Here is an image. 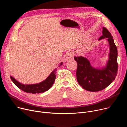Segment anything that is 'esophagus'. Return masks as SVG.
Returning a JSON list of instances; mask_svg holds the SVG:
<instances>
[{"instance_id":"34e87169","label":"esophagus","mask_w":127,"mask_h":127,"mask_svg":"<svg viewBox=\"0 0 127 127\" xmlns=\"http://www.w3.org/2000/svg\"><path fill=\"white\" fill-rule=\"evenodd\" d=\"M74 53L72 52H68V53H66V58L67 60H69L70 59H71L73 57H74Z\"/></svg>"}]
</instances>
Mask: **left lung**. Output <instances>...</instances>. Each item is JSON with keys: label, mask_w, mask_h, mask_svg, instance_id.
<instances>
[{"label": "left lung", "mask_w": 127, "mask_h": 127, "mask_svg": "<svg viewBox=\"0 0 127 127\" xmlns=\"http://www.w3.org/2000/svg\"><path fill=\"white\" fill-rule=\"evenodd\" d=\"M102 35L99 40L107 38L110 45L109 60L105 67L101 69L92 67L89 60L82 56L74 57L77 62V80L82 88L90 92L101 91L114 80L117 74V49L111 33L103 27Z\"/></svg>", "instance_id": "obj_1"}]
</instances>
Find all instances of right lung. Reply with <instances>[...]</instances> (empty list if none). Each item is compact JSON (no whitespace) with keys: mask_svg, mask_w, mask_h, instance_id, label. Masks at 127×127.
I'll return each mask as SVG.
<instances>
[{"mask_svg":"<svg viewBox=\"0 0 127 127\" xmlns=\"http://www.w3.org/2000/svg\"><path fill=\"white\" fill-rule=\"evenodd\" d=\"M63 63L61 62L59 66H61ZM56 69L53 70L51 74L48 76V77L43 82L39 83L38 84H31V85H25L19 83L16 80L12 77H10L11 80L15 84L16 86L23 91L25 92L32 93V94H36V93H44L47 91H48L50 89V88L54 83V82L56 79Z\"/></svg>","mask_w":127,"mask_h":127,"instance_id":"obj_1","label":"right lung"}]
</instances>
